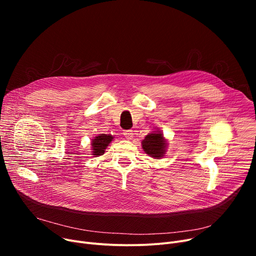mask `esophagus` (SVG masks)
<instances>
[{
    "instance_id": "esophagus-1",
    "label": "esophagus",
    "mask_w": 256,
    "mask_h": 256,
    "mask_svg": "<svg viewBox=\"0 0 256 256\" xmlns=\"http://www.w3.org/2000/svg\"><path fill=\"white\" fill-rule=\"evenodd\" d=\"M124 137L126 138V139H132V130H124Z\"/></svg>"
}]
</instances>
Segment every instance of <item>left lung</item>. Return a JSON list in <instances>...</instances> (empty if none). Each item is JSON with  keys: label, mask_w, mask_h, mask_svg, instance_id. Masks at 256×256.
Returning a JSON list of instances; mask_svg holds the SVG:
<instances>
[{"label": "left lung", "mask_w": 256, "mask_h": 256, "mask_svg": "<svg viewBox=\"0 0 256 256\" xmlns=\"http://www.w3.org/2000/svg\"><path fill=\"white\" fill-rule=\"evenodd\" d=\"M142 148L152 158H160L164 156L166 152L167 142L163 136V134L156 130L148 134L144 138V140L142 141Z\"/></svg>", "instance_id": "1"}]
</instances>
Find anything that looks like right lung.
I'll return each instance as SVG.
<instances>
[{
    "instance_id": "1",
    "label": "right lung",
    "mask_w": 256,
    "mask_h": 256,
    "mask_svg": "<svg viewBox=\"0 0 256 256\" xmlns=\"http://www.w3.org/2000/svg\"><path fill=\"white\" fill-rule=\"evenodd\" d=\"M113 137L111 135H106V134H100L98 137L92 139V154L94 156H100L104 154V150L106 146L111 143Z\"/></svg>"
}]
</instances>
